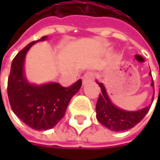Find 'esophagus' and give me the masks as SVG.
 Segmentation results:
<instances>
[{"label": "esophagus", "mask_w": 160, "mask_h": 160, "mask_svg": "<svg viewBox=\"0 0 160 160\" xmlns=\"http://www.w3.org/2000/svg\"><path fill=\"white\" fill-rule=\"evenodd\" d=\"M93 78H94V73L92 72V71H87V72L83 75V77H82V81H83V83L85 84L86 82H89V81L93 80Z\"/></svg>", "instance_id": "34e87169"}]
</instances>
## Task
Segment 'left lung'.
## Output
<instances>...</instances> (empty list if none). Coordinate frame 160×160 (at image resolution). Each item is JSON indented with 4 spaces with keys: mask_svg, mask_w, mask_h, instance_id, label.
Returning <instances> with one entry per match:
<instances>
[{
    "mask_svg": "<svg viewBox=\"0 0 160 160\" xmlns=\"http://www.w3.org/2000/svg\"><path fill=\"white\" fill-rule=\"evenodd\" d=\"M149 74L151 75V71ZM98 84L101 88V92L96 103V118L102 125L111 131L122 132L133 128L144 118L151 108V106H148L138 111L119 109L111 103L104 85L99 82ZM151 85L154 86V80Z\"/></svg>",
    "mask_w": 160,
    "mask_h": 160,
    "instance_id": "1",
    "label": "left lung"
}]
</instances>
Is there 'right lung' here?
Masks as SVG:
<instances>
[{"instance_id":"obj_1","label":"right lung","mask_w":160,"mask_h":160,"mask_svg":"<svg viewBox=\"0 0 160 160\" xmlns=\"http://www.w3.org/2000/svg\"><path fill=\"white\" fill-rule=\"evenodd\" d=\"M42 37L22 49L14 58L8 77L7 93L12 110L28 126L38 131L54 127L66 114L72 96L81 87V80L68 87L52 82L45 85L29 84L24 77V61L28 49Z\"/></svg>"}]
</instances>
